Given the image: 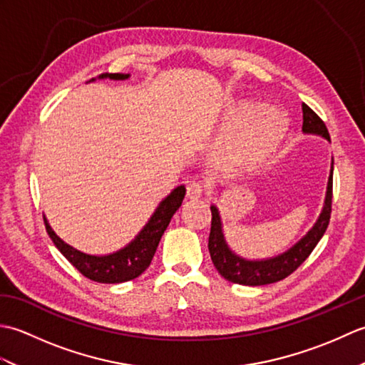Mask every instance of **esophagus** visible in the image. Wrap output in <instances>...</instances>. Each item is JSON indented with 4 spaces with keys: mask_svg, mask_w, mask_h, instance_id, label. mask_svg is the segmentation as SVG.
<instances>
[{
    "mask_svg": "<svg viewBox=\"0 0 365 365\" xmlns=\"http://www.w3.org/2000/svg\"><path fill=\"white\" fill-rule=\"evenodd\" d=\"M204 192V185L197 182V180H191L188 185H187V196L190 199H199L200 196H202Z\"/></svg>",
    "mask_w": 365,
    "mask_h": 365,
    "instance_id": "obj_1",
    "label": "esophagus"
}]
</instances>
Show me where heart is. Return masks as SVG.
<instances>
[{"label":"heart","instance_id":"1","mask_svg":"<svg viewBox=\"0 0 365 365\" xmlns=\"http://www.w3.org/2000/svg\"><path fill=\"white\" fill-rule=\"evenodd\" d=\"M289 128V119L276 106L246 103L234 114L224 130L220 152L235 168H251L267 160Z\"/></svg>","mask_w":365,"mask_h":365}]
</instances>
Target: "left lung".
<instances>
[{"mask_svg":"<svg viewBox=\"0 0 365 365\" xmlns=\"http://www.w3.org/2000/svg\"><path fill=\"white\" fill-rule=\"evenodd\" d=\"M302 131L309 135H319L331 143L324 122L306 103H302ZM332 165H334V161L331 163L327 196H324V204L319 220L297 245H293L289 251L279 254L276 257L265 260H247L240 257L238 254L230 250L226 238H224L220 212L216 205H212V227L210 237H208V251H210L212 262L215 268L218 269V273L224 279H227L229 282L252 287L273 284L290 276L311 255L314 247L327 232L332 204Z\"/></svg>","mask_w":365,"mask_h":365,"instance_id":"obj_1","label":"left lung"}]
</instances>
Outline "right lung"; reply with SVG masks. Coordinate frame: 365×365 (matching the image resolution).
<instances>
[{
    "mask_svg": "<svg viewBox=\"0 0 365 365\" xmlns=\"http://www.w3.org/2000/svg\"><path fill=\"white\" fill-rule=\"evenodd\" d=\"M100 80L110 78V80H127L130 78L128 73H102L98 76ZM92 78L91 81H94ZM185 190L183 185L177 187L175 190L170 191V195L165 197L157 207V210L153 212L150 216L149 222L145 224L143 230L135 237V240L122 247V250L115 251L113 254L106 255H91L86 252H81L75 250L73 246L67 245L63 242L54 230L50 227L48 221L43 216L45 229L48 232L50 238L53 240L54 246L58 247L61 254L72 263V265L80 271L83 276L94 282H102V284H119V282H127L131 279L138 277L143 274L144 271L149 268L150 262L157 251L160 240L165 234L166 227L169 226L170 218H173L174 213L178 210V207L182 205V200L185 197Z\"/></svg>",
    "mask_w": 365,
    "mask_h": 365,
    "instance_id": "right-lung-1",
    "label": "right lung"
}]
</instances>
